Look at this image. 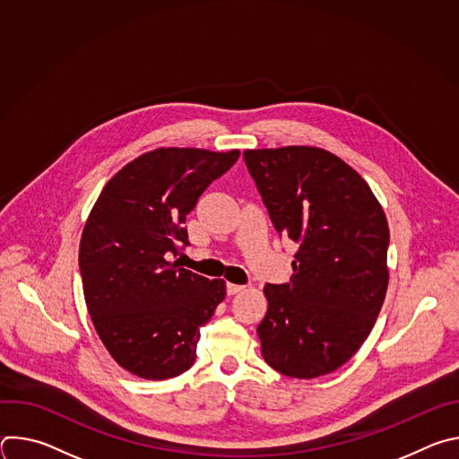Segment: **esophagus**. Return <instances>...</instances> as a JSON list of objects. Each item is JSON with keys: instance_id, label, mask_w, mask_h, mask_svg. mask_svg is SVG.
Masks as SVG:
<instances>
[{"instance_id": "34e87169", "label": "esophagus", "mask_w": 459, "mask_h": 459, "mask_svg": "<svg viewBox=\"0 0 459 459\" xmlns=\"http://www.w3.org/2000/svg\"><path fill=\"white\" fill-rule=\"evenodd\" d=\"M245 287L243 285H236V283H227V294L229 296H234L238 292H241Z\"/></svg>"}]
</instances>
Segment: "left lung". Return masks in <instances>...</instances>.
<instances>
[{"label":"left lung","mask_w":459,"mask_h":459,"mask_svg":"<svg viewBox=\"0 0 459 459\" xmlns=\"http://www.w3.org/2000/svg\"><path fill=\"white\" fill-rule=\"evenodd\" d=\"M271 221L296 243L289 283H267L261 356L310 379L347 363L370 334L386 285L388 223L367 181L316 147L243 152Z\"/></svg>","instance_id":"1"}]
</instances>
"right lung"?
<instances>
[{"mask_svg":"<svg viewBox=\"0 0 459 459\" xmlns=\"http://www.w3.org/2000/svg\"><path fill=\"white\" fill-rule=\"evenodd\" d=\"M239 151L156 149L103 186L80 243V273L94 329L125 370L169 379L195 359L200 326L225 298V281L179 267L186 214Z\"/></svg>","mask_w":459,"mask_h":459,"instance_id":"1","label":"right lung"}]
</instances>
